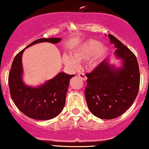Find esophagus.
Masks as SVG:
<instances>
[{
	"label": "esophagus",
	"instance_id": "obj_1",
	"mask_svg": "<svg viewBox=\"0 0 149 149\" xmlns=\"http://www.w3.org/2000/svg\"><path fill=\"white\" fill-rule=\"evenodd\" d=\"M78 77H79V78H81L82 80H87V77L85 76V75L84 74V73H78Z\"/></svg>",
	"mask_w": 149,
	"mask_h": 149
}]
</instances>
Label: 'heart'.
<instances>
[{"mask_svg":"<svg viewBox=\"0 0 149 149\" xmlns=\"http://www.w3.org/2000/svg\"><path fill=\"white\" fill-rule=\"evenodd\" d=\"M108 52L107 47L101 45V42L95 40H90L70 51V54L62 56L63 63L71 68L78 66L77 62L85 61L92 57L89 61L88 67L95 69L103 61Z\"/></svg>","mask_w":149,"mask_h":149,"instance_id":"b5f03b06","label":"heart"}]
</instances>
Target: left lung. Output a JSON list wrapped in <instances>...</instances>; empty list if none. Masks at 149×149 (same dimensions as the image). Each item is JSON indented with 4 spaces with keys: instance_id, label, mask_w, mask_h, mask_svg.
<instances>
[{
    "instance_id": "8db88e82",
    "label": "left lung",
    "mask_w": 149,
    "mask_h": 149,
    "mask_svg": "<svg viewBox=\"0 0 149 149\" xmlns=\"http://www.w3.org/2000/svg\"><path fill=\"white\" fill-rule=\"evenodd\" d=\"M109 40L116 48L114 54L121 59L118 68L104 60L95 69L86 73L85 99L90 112L102 119L119 117L131 107L137 96L140 76L134 53L111 34Z\"/></svg>"
}]
</instances>
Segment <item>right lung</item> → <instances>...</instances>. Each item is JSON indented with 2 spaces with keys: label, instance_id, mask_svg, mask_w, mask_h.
<instances>
[{
  "label": "right lung",
  "instance_id": "add662e5",
  "mask_svg": "<svg viewBox=\"0 0 149 149\" xmlns=\"http://www.w3.org/2000/svg\"><path fill=\"white\" fill-rule=\"evenodd\" d=\"M61 40L60 38L38 39L19 52L13 60L8 77L10 95L16 107L30 118L45 120L59 115L64 107L69 81L75 75L60 72L40 86L27 85L23 81L22 54L26 48L35 44H55Z\"/></svg>",
  "mask_w": 149,
  "mask_h": 149
}]
</instances>
